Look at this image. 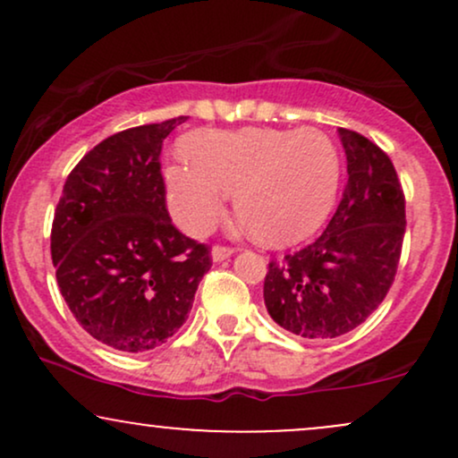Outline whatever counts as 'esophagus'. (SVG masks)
Returning a JSON list of instances; mask_svg holds the SVG:
<instances>
[{"label":"esophagus","instance_id":"obj_1","mask_svg":"<svg viewBox=\"0 0 458 458\" xmlns=\"http://www.w3.org/2000/svg\"><path fill=\"white\" fill-rule=\"evenodd\" d=\"M233 254H234L233 247H225V245H215L213 251H211V256H213L215 262H222L225 259H230V256H233Z\"/></svg>","mask_w":458,"mask_h":458}]
</instances>
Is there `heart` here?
Instances as JSON below:
<instances>
[{
    "mask_svg": "<svg viewBox=\"0 0 458 458\" xmlns=\"http://www.w3.org/2000/svg\"><path fill=\"white\" fill-rule=\"evenodd\" d=\"M187 161L165 167L167 207L189 234H202L236 193L241 224L265 243H295L327 219L343 161L318 129L198 131L182 141Z\"/></svg>",
    "mask_w": 458,
    "mask_h": 458,
    "instance_id": "obj_1",
    "label": "heart"
}]
</instances>
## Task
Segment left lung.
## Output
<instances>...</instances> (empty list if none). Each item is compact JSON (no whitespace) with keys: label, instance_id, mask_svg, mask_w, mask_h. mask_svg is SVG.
Wrapping results in <instances>:
<instances>
[{"label":"left lung","instance_id":"1","mask_svg":"<svg viewBox=\"0 0 458 458\" xmlns=\"http://www.w3.org/2000/svg\"><path fill=\"white\" fill-rule=\"evenodd\" d=\"M346 152L343 199L325 233L303 250L271 260L265 306L306 340L349 334L381 306L404 239V193L390 157L375 141L338 129Z\"/></svg>","mask_w":458,"mask_h":458}]
</instances>
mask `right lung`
<instances>
[{"mask_svg":"<svg viewBox=\"0 0 458 458\" xmlns=\"http://www.w3.org/2000/svg\"><path fill=\"white\" fill-rule=\"evenodd\" d=\"M187 115L114 133L68 174L51 225L57 286L98 343L140 353L182 327L211 251L172 224L163 140Z\"/></svg>","mask_w":458,"mask_h":458,"instance_id":"1","label":"right lung"}]
</instances>
